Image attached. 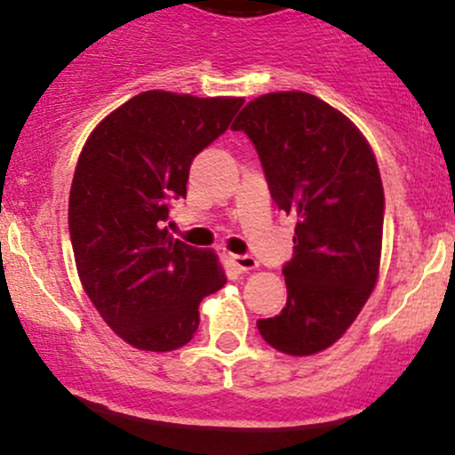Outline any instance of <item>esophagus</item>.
Listing matches in <instances>:
<instances>
[{
  "label": "esophagus",
  "instance_id": "34e87169",
  "mask_svg": "<svg viewBox=\"0 0 455 455\" xmlns=\"http://www.w3.org/2000/svg\"><path fill=\"white\" fill-rule=\"evenodd\" d=\"M231 262L237 271H251V268L258 267V259L253 255H231Z\"/></svg>",
  "mask_w": 455,
  "mask_h": 455
}]
</instances>
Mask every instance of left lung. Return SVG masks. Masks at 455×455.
<instances>
[{
	"mask_svg": "<svg viewBox=\"0 0 455 455\" xmlns=\"http://www.w3.org/2000/svg\"><path fill=\"white\" fill-rule=\"evenodd\" d=\"M231 129L253 142L277 209L298 218L293 258L282 267L286 307L258 320V331L282 354H317L376 286L385 224L376 157L339 110L308 92L258 97Z\"/></svg>",
	"mask_w": 455,
	"mask_h": 455,
	"instance_id": "obj_1",
	"label": "left lung"
}]
</instances>
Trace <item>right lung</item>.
Instances as JSON below:
<instances>
[{
    "instance_id": "obj_1",
    "label": "right lung",
    "mask_w": 455,
    "mask_h": 455,
    "mask_svg": "<svg viewBox=\"0 0 455 455\" xmlns=\"http://www.w3.org/2000/svg\"><path fill=\"white\" fill-rule=\"evenodd\" d=\"M237 97L147 91L100 122L68 197V233L84 291L106 324L142 351L180 349L200 302L227 275L211 251L173 240L171 204L187 197L191 162L231 124Z\"/></svg>"
}]
</instances>
